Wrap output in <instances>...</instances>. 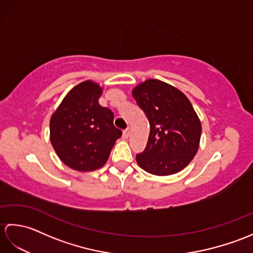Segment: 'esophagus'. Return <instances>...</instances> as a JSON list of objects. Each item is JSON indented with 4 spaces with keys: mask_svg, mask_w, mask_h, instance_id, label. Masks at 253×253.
Masks as SVG:
<instances>
[{
    "mask_svg": "<svg viewBox=\"0 0 253 253\" xmlns=\"http://www.w3.org/2000/svg\"><path fill=\"white\" fill-rule=\"evenodd\" d=\"M129 135H130V128L128 127V128H126L125 130H124V132H123V137H124V139H127L128 137H129Z\"/></svg>",
    "mask_w": 253,
    "mask_h": 253,
    "instance_id": "1",
    "label": "esophagus"
}]
</instances>
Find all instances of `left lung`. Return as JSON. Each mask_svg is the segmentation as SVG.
<instances>
[{
	"instance_id": "8db88e82",
	"label": "left lung",
	"mask_w": 253,
	"mask_h": 253,
	"mask_svg": "<svg viewBox=\"0 0 253 253\" xmlns=\"http://www.w3.org/2000/svg\"><path fill=\"white\" fill-rule=\"evenodd\" d=\"M149 120L150 133L144 151L136 155L138 165L150 174L178 173L198 152L201 123L189 99L158 79H148L132 90Z\"/></svg>"
}]
</instances>
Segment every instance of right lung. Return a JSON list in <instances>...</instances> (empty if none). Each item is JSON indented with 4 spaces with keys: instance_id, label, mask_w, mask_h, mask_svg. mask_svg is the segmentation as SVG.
I'll return each mask as SVG.
<instances>
[{
    "instance_id": "right-lung-1",
    "label": "right lung",
    "mask_w": 253,
    "mask_h": 253,
    "mask_svg": "<svg viewBox=\"0 0 253 253\" xmlns=\"http://www.w3.org/2000/svg\"><path fill=\"white\" fill-rule=\"evenodd\" d=\"M102 87L85 80L69 91L50 120V140L62 162L75 170L102 168L122 130L113 112L99 104Z\"/></svg>"
}]
</instances>
